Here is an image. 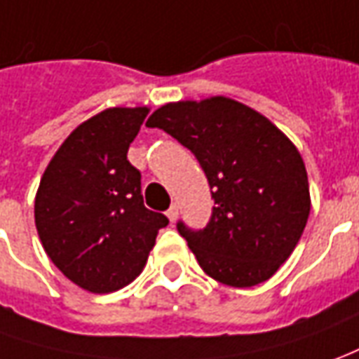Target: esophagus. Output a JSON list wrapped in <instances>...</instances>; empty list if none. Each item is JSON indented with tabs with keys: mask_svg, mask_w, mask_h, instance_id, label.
I'll return each instance as SVG.
<instances>
[{
	"mask_svg": "<svg viewBox=\"0 0 359 359\" xmlns=\"http://www.w3.org/2000/svg\"><path fill=\"white\" fill-rule=\"evenodd\" d=\"M165 215H168V219H170V221L174 222L175 219H177V205H172V207H170V209H168V211H165Z\"/></svg>",
	"mask_w": 359,
	"mask_h": 359,
	"instance_id": "34e87169",
	"label": "esophagus"
}]
</instances>
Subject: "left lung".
Masks as SVG:
<instances>
[{
    "instance_id": "left-lung-1",
    "label": "left lung",
    "mask_w": 359,
    "mask_h": 359,
    "mask_svg": "<svg viewBox=\"0 0 359 359\" xmlns=\"http://www.w3.org/2000/svg\"><path fill=\"white\" fill-rule=\"evenodd\" d=\"M162 128L191 150L215 201L203 229L177 221L207 276L231 287L269 279L291 256L307 224V170L297 148L264 115L238 101L211 97L156 109Z\"/></svg>"
}]
</instances>
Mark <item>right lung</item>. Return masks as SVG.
<instances>
[{"label": "right lung", "instance_id": "add662e5", "mask_svg": "<svg viewBox=\"0 0 359 359\" xmlns=\"http://www.w3.org/2000/svg\"><path fill=\"white\" fill-rule=\"evenodd\" d=\"M147 107L103 111L64 140L34 199L44 252L91 293L128 285L147 264L168 217L142 201L140 172L127 160Z\"/></svg>", "mask_w": 359, "mask_h": 359}]
</instances>
